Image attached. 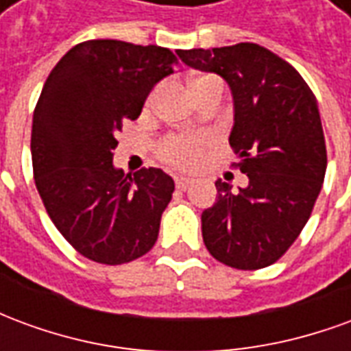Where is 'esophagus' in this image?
I'll list each match as a JSON object with an SVG mask.
<instances>
[{"label":"esophagus","instance_id":"esophagus-1","mask_svg":"<svg viewBox=\"0 0 351 351\" xmlns=\"http://www.w3.org/2000/svg\"><path fill=\"white\" fill-rule=\"evenodd\" d=\"M190 184H191L190 178H184V176L176 178V188H178V190H186V188H188Z\"/></svg>","mask_w":351,"mask_h":351}]
</instances>
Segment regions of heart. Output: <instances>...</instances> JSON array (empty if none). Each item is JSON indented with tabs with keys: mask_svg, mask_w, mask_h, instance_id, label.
Listing matches in <instances>:
<instances>
[{
	"mask_svg": "<svg viewBox=\"0 0 351 351\" xmlns=\"http://www.w3.org/2000/svg\"><path fill=\"white\" fill-rule=\"evenodd\" d=\"M208 84H221L216 77H197L191 80L190 90H197V88L208 86ZM160 88H156L150 95H148V105H152L154 99L158 97ZM206 137L203 135H175V137L165 138V143L161 145V156L163 160L175 165L178 169H190L197 163L199 156L206 146Z\"/></svg>",
	"mask_w": 351,
	"mask_h": 351,
	"instance_id": "heart-1",
	"label": "heart"
}]
</instances>
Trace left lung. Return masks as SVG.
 I'll use <instances>...</instances> for the list:
<instances>
[{"instance_id": "left-lung-1", "label": "left lung", "mask_w": 351, "mask_h": 351, "mask_svg": "<svg viewBox=\"0 0 351 351\" xmlns=\"http://www.w3.org/2000/svg\"><path fill=\"white\" fill-rule=\"evenodd\" d=\"M176 54L228 82L229 145L248 176L239 191L216 180V203L201 214L206 250L241 271L269 267L306 226L324 184L327 152L316 97L286 60L256 43Z\"/></svg>"}]
</instances>
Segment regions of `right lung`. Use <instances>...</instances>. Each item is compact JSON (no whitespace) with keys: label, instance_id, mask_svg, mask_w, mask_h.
I'll list each match as a JSON object with an SVG mask.
<instances>
[{"label":"right lung","instance_id":"1","mask_svg":"<svg viewBox=\"0 0 351 351\" xmlns=\"http://www.w3.org/2000/svg\"><path fill=\"white\" fill-rule=\"evenodd\" d=\"M176 65L163 47L93 39L73 47L43 86L32 125L35 186L58 231L92 261L130 263L158 241L175 180L156 167L123 176L112 152L122 123L137 120Z\"/></svg>","mask_w":351,"mask_h":351}]
</instances>
